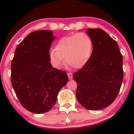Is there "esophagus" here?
I'll return each mask as SVG.
<instances>
[{
	"instance_id": "1",
	"label": "esophagus",
	"mask_w": 134,
	"mask_h": 134,
	"mask_svg": "<svg viewBox=\"0 0 134 134\" xmlns=\"http://www.w3.org/2000/svg\"><path fill=\"white\" fill-rule=\"evenodd\" d=\"M67 75H68L69 79H72V77H73V75H72V73H70V72H68V73H67Z\"/></svg>"
}]
</instances>
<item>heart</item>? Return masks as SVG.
Segmentation results:
<instances>
[{
    "label": "heart",
    "mask_w": 134,
    "mask_h": 134,
    "mask_svg": "<svg viewBox=\"0 0 134 134\" xmlns=\"http://www.w3.org/2000/svg\"><path fill=\"white\" fill-rule=\"evenodd\" d=\"M93 41L87 33H78L63 37L58 41L55 50L50 53L51 62L56 68L66 64L74 69H81L89 61L93 52Z\"/></svg>",
    "instance_id": "heart-1"
}]
</instances>
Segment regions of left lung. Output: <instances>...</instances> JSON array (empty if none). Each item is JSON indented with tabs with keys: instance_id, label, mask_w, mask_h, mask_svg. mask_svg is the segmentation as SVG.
I'll list each match as a JSON object with an SVG mask.
<instances>
[{
	"instance_id": "obj_1",
	"label": "left lung",
	"mask_w": 134,
	"mask_h": 134,
	"mask_svg": "<svg viewBox=\"0 0 134 134\" xmlns=\"http://www.w3.org/2000/svg\"><path fill=\"white\" fill-rule=\"evenodd\" d=\"M86 33L93 41V50L89 61L75 72L76 98L90 110L110 106L116 99L124 77L123 58L116 41L101 29L89 28Z\"/></svg>"
}]
</instances>
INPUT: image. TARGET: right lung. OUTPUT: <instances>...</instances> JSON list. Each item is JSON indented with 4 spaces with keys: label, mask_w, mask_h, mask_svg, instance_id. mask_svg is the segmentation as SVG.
<instances>
[{
    "label": "right lung",
    "mask_w": 134,
    "mask_h": 134,
    "mask_svg": "<svg viewBox=\"0 0 134 134\" xmlns=\"http://www.w3.org/2000/svg\"><path fill=\"white\" fill-rule=\"evenodd\" d=\"M52 34L47 30L29 34L17 47L10 66L12 86L20 103L38 114L51 110L68 82L67 73L53 68L50 62Z\"/></svg>",
    "instance_id": "right-lung-1"
}]
</instances>
